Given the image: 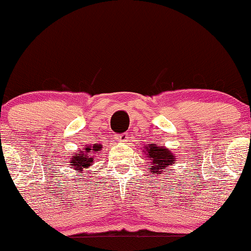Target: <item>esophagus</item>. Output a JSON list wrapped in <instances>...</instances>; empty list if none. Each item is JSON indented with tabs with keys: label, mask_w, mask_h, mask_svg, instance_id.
<instances>
[{
	"label": "esophagus",
	"mask_w": 251,
	"mask_h": 251,
	"mask_svg": "<svg viewBox=\"0 0 251 251\" xmlns=\"http://www.w3.org/2000/svg\"><path fill=\"white\" fill-rule=\"evenodd\" d=\"M116 139H118V142L120 143H126L129 139V135L128 133H122V135H118L116 136Z\"/></svg>",
	"instance_id": "obj_1"
}]
</instances>
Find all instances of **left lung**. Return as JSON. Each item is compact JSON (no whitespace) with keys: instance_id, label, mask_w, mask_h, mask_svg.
<instances>
[{"instance_id":"obj_1","label":"left lung","mask_w":251,"mask_h":251,"mask_svg":"<svg viewBox=\"0 0 251 251\" xmlns=\"http://www.w3.org/2000/svg\"><path fill=\"white\" fill-rule=\"evenodd\" d=\"M144 149L145 151L143 152H145V155L151 160L149 164L151 168H149V170L152 174H162V171H168L169 169L168 167H170L176 161L174 152L166 147L160 146V144H149L144 146Z\"/></svg>"}]
</instances>
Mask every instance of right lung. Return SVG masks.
<instances>
[{
    "label": "right lung",
    "instance_id": "1",
    "mask_svg": "<svg viewBox=\"0 0 251 251\" xmlns=\"http://www.w3.org/2000/svg\"><path fill=\"white\" fill-rule=\"evenodd\" d=\"M101 146V144H94V145L89 144L83 150H77V152L70 157L71 168L80 171V174L83 173L84 169H89L94 164V159L97 153L100 152Z\"/></svg>",
    "mask_w": 251,
    "mask_h": 251
}]
</instances>
